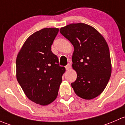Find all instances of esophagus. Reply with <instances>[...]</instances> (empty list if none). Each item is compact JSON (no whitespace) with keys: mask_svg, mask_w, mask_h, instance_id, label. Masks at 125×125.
<instances>
[{"mask_svg":"<svg viewBox=\"0 0 125 125\" xmlns=\"http://www.w3.org/2000/svg\"><path fill=\"white\" fill-rule=\"evenodd\" d=\"M70 68H71V64L70 63H68L67 65H66V66H65V68H66V70H70Z\"/></svg>","mask_w":125,"mask_h":125,"instance_id":"esophagus-1","label":"esophagus"}]
</instances>
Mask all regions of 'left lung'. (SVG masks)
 <instances>
[{"label":"left lung","instance_id":"obj_1","mask_svg":"<svg viewBox=\"0 0 125 125\" xmlns=\"http://www.w3.org/2000/svg\"><path fill=\"white\" fill-rule=\"evenodd\" d=\"M60 32L73 44V68L77 79L71 86L80 97L91 100L106 86L111 74V62L105 39L93 26L83 23H71Z\"/></svg>","mask_w":125,"mask_h":125}]
</instances>
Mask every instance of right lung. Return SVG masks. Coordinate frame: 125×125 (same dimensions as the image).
Listing matches in <instances>:
<instances>
[{"label": "right lung", "instance_id": "1", "mask_svg": "<svg viewBox=\"0 0 125 125\" xmlns=\"http://www.w3.org/2000/svg\"><path fill=\"white\" fill-rule=\"evenodd\" d=\"M59 28H43L30 36L16 59V77L30 100L40 105L52 103L58 95L65 68L51 51Z\"/></svg>", "mask_w": 125, "mask_h": 125}]
</instances>
